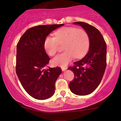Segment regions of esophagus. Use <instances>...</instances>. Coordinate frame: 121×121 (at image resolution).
Wrapping results in <instances>:
<instances>
[{
	"label": "esophagus",
	"mask_w": 121,
	"mask_h": 121,
	"mask_svg": "<svg viewBox=\"0 0 121 121\" xmlns=\"http://www.w3.org/2000/svg\"><path fill=\"white\" fill-rule=\"evenodd\" d=\"M67 69V67H66V66L61 67V69H62V71H65Z\"/></svg>",
	"instance_id": "obj_1"
}]
</instances>
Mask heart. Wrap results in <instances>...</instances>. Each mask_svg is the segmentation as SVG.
Returning <instances> with one entry per match:
<instances>
[{"instance_id": "obj_1", "label": "heart", "mask_w": 121, "mask_h": 121, "mask_svg": "<svg viewBox=\"0 0 121 121\" xmlns=\"http://www.w3.org/2000/svg\"><path fill=\"white\" fill-rule=\"evenodd\" d=\"M54 37L47 36L43 46L50 56H53L59 50V45H63L65 52L52 59L54 66L64 67L75 57L80 59L87 54L90 46V38L86 30L74 26L62 27L54 33Z\"/></svg>"}]
</instances>
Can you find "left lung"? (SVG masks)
Listing matches in <instances>:
<instances>
[{
  "mask_svg": "<svg viewBox=\"0 0 121 121\" xmlns=\"http://www.w3.org/2000/svg\"><path fill=\"white\" fill-rule=\"evenodd\" d=\"M73 24L80 25L87 32L90 46L83 59L68 68L75 75L69 87L74 94L86 96L94 91L103 79L106 67V44L101 33L95 26L84 22Z\"/></svg>",
  "mask_w": 121,
  "mask_h": 121,
  "instance_id": "left-lung-1",
  "label": "left lung"
}]
</instances>
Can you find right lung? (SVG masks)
<instances>
[{
  "label": "right lung",
  "instance_id": "right-lung-1",
  "mask_svg": "<svg viewBox=\"0 0 121 121\" xmlns=\"http://www.w3.org/2000/svg\"><path fill=\"white\" fill-rule=\"evenodd\" d=\"M63 24L38 25L29 28L17 45L16 72L25 91L37 100L54 94L55 83L62 69L59 67L45 69L50 58L44 49L45 38Z\"/></svg>",
  "mask_w": 121,
  "mask_h": 121
}]
</instances>
